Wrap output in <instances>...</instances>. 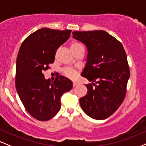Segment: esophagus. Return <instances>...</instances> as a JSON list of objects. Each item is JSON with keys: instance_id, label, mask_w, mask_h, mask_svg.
I'll list each match as a JSON object with an SVG mask.
<instances>
[{"instance_id": "esophagus-1", "label": "esophagus", "mask_w": 146, "mask_h": 146, "mask_svg": "<svg viewBox=\"0 0 146 146\" xmlns=\"http://www.w3.org/2000/svg\"><path fill=\"white\" fill-rule=\"evenodd\" d=\"M76 85H77V83H76V82H75V81H74L73 82V86L75 87L76 86Z\"/></svg>"}]
</instances>
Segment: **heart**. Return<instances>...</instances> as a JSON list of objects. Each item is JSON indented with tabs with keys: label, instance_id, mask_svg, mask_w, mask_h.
<instances>
[{
	"label": "heart",
	"instance_id": "heart-1",
	"mask_svg": "<svg viewBox=\"0 0 146 146\" xmlns=\"http://www.w3.org/2000/svg\"><path fill=\"white\" fill-rule=\"evenodd\" d=\"M81 47L82 45L81 44L78 43V42H72V43L70 45V50H71V51H74V50H76V49L79 48V47ZM64 73L65 76H68V77L70 78H74L76 76V75H77V72H76L75 70H74V69H72V68L65 69L64 70Z\"/></svg>",
	"mask_w": 146,
	"mask_h": 146
}]
</instances>
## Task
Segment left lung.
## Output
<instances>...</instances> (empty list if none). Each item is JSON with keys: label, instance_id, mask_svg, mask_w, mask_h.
<instances>
[{"label": "left lung", "instance_id": "obj_1", "mask_svg": "<svg viewBox=\"0 0 146 146\" xmlns=\"http://www.w3.org/2000/svg\"><path fill=\"white\" fill-rule=\"evenodd\" d=\"M73 38L88 50L87 61L81 76L92 83L79 99L82 110L96 120L108 118L125 99L130 77L127 56L122 44L103 30L73 32Z\"/></svg>", "mask_w": 146, "mask_h": 146}]
</instances>
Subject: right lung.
Wrapping results in <instances>:
<instances>
[{
	"label": "right lung",
	"instance_id": "1",
	"mask_svg": "<svg viewBox=\"0 0 146 146\" xmlns=\"http://www.w3.org/2000/svg\"><path fill=\"white\" fill-rule=\"evenodd\" d=\"M72 31L42 28L23 42L16 59V88L25 108L38 121L51 119L60 108V97L72 88L63 76L51 82L43 71L54 62L57 49L68 40Z\"/></svg>",
	"mask_w": 146,
	"mask_h": 146
}]
</instances>
